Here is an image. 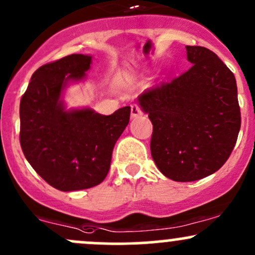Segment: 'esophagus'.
<instances>
[{
	"label": "esophagus",
	"instance_id": "obj_1",
	"mask_svg": "<svg viewBox=\"0 0 255 255\" xmlns=\"http://www.w3.org/2000/svg\"><path fill=\"white\" fill-rule=\"evenodd\" d=\"M141 114H142V111L137 103H133V105H131V117L137 118L141 116Z\"/></svg>",
	"mask_w": 255,
	"mask_h": 255
}]
</instances>
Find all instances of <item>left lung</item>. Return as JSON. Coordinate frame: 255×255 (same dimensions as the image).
I'll return each mask as SVG.
<instances>
[{"mask_svg": "<svg viewBox=\"0 0 255 255\" xmlns=\"http://www.w3.org/2000/svg\"><path fill=\"white\" fill-rule=\"evenodd\" d=\"M192 67L138 96L153 124L150 153L179 182L214 174L229 159L241 128L235 75L210 50L186 46Z\"/></svg>", "mask_w": 255, "mask_h": 255, "instance_id": "obj_1", "label": "left lung"}]
</instances>
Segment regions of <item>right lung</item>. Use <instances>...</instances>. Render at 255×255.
<instances>
[{"mask_svg": "<svg viewBox=\"0 0 255 255\" xmlns=\"http://www.w3.org/2000/svg\"><path fill=\"white\" fill-rule=\"evenodd\" d=\"M91 56L70 54L47 63L31 76L20 100V146L34 170L59 191L100 185L111 168L114 144L128 127L130 107L111 116L91 108L65 109L62 94L80 81Z\"/></svg>", "mask_w": 255, "mask_h": 255, "instance_id": "1", "label": "right lung"}]
</instances>
